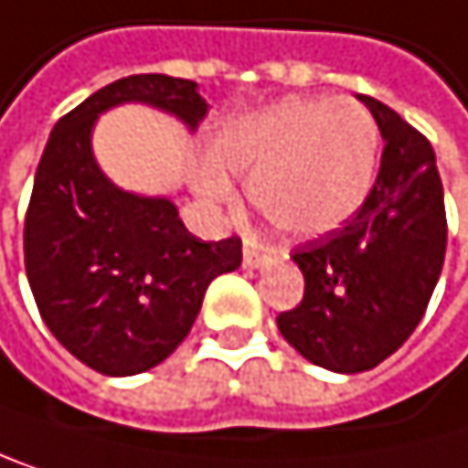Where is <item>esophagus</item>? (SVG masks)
<instances>
[{"instance_id":"obj_1","label":"esophagus","mask_w":468,"mask_h":468,"mask_svg":"<svg viewBox=\"0 0 468 468\" xmlns=\"http://www.w3.org/2000/svg\"><path fill=\"white\" fill-rule=\"evenodd\" d=\"M263 263H266V252H263L258 244L247 241V244H244V266H247V269H258V266H263Z\"/></svg>"}]
</instances>
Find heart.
Wrapping results in <instances>:
<instances>
[{
  "label": "heart",
  "mask_w": 468,
  "mask_h": 468,
  "mask_svg": "<svg viewBox=\"0 0 468 468\" xmlns=\"http://www.w3.org/2000/svg\"><path fill=\"white\" fill-rule=\"evenodd\" d=\"M213 163L193 176L207 205H229L247 182L252 207L289 239H320L365 205L379 165V125L362 103L283 98L224 122Z\"/></svg>",
  "instance_id": "obj_1"
}]
</instances>
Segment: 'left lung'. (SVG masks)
<instances>
[{"label":"left lung","instance_id":"obj_1","mask_svg":"<svg viewBox=\"0 0 468 468\" xmlns=\"http://www.w3.org/2000/svg\"><path fill=\"white\" fill-rule=\"evenodd\" d=\"M359 101L385 140L379 176L343 229L294 250L305 292L278 314L286 343L334 373L370 370L407 343L446 255L443 185L430 140L382 101Z\"/></svg>","mask_w":468,"mask_h":468}]
</instances>
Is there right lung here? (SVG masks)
<instances>
[{
	"mask_svg": "<svg viewBox=\"0 0 468 468\" xmlns=\"http://www.w3.org/2000/svg\"><path fill=\"white\" fill-rule=\"evenodd\" d=\"M145 103L193 132L207 114L199 83L120 78L52 129L25 218V269L52 336L103 376H134L190 334L213 278L241 266V239L202 241L163 196L120 190L95 163V120Z\"/></svg>",
	"mask_w": 468,
	"mask_h": 468,
	"instance_id": "add662e5",
	"label": "right lung"
}]
</instances>
